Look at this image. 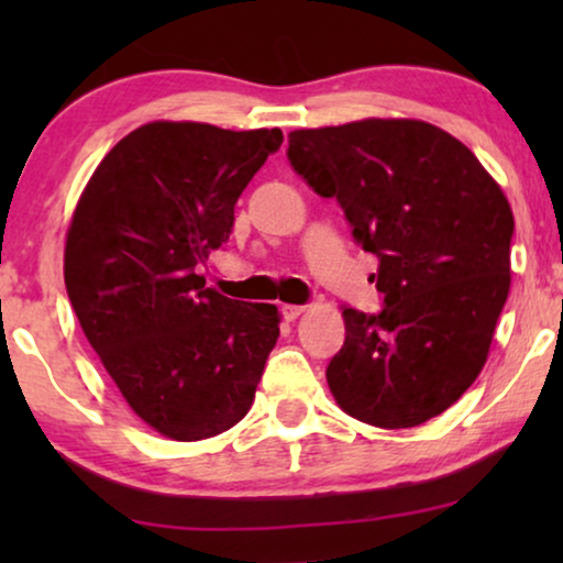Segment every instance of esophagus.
I'll return each mask as SVG.
<instances>
[{
    "label": "esophagus",
    "mask_w": 563,
    "mask_h": 563,
    "mask_svg": "<svg viewBox=\"0 0 563 563\" xmlns=\"http://www.w3.org/2000/svg\"><path fill=\"white\" fill-rule=\"evenodd\" d=\"M302 312H305L302 305H282V314L287 322H295Z\"/></svg>",
    "instance_id": "34e87169"
}]
</instances>
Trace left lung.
<instances>
[{"mask_svg": "<svg viewBox=\"0 0 563 563\" xmlns=\"http://www.w3.org/2000/svg\"><path fill=\"white\" fill-rule=\"evenodd\" d=\"M287 158L333 197L361 249L376 314L345 307L328 387L351 418L415 428L479 376L507 291L512 210L464 143L422 120H358L289 133Z\"/></svg>", "mask_w": 563, "mask_h": 563, "instance_id": "obj_1", "label": "left lung"}]
</instances>
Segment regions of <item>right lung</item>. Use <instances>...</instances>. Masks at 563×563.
I'll return each instance as SVG.
<instances>
[{
	"label": "right lung",
	"instance_id": "add662e5",
	"mask_svg": "<svg viewBox=\"0 0 563 563\" xmlns=\"http://www.w3.org/2000/svg\"><path fill=\"white\" fill-rule=\"evenodd\" d=\"M282 130L148 122L102 158L66 235L64 279L107 374L143 422L202 441L251 410L279 338L274 305L205 289L235 202Z\"/></svg>",
	"mask_w": 563,
	"mask_h": 563
}]
</instances>
